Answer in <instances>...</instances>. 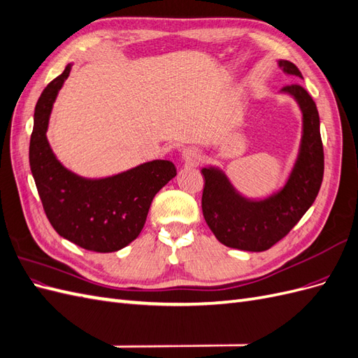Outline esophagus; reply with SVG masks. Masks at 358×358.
<instances>
[{
  "instance_id": "34e87169",
  "label": "esophagus",
  "mask_w": 358,
  "mask_h": 358,
  "mask_svg": "<svg viewBox=\"0 0 358 358\" xmlns=\"http://www.w3.org/2000/svg\"><path fill=\"white\" fill-rule=\"evenodd\" d=\"M203 155H201V150L194 148V146H188L182 150V159L187 162L189 166H197L200 164Z\"/></svg>"
}]
</instances>
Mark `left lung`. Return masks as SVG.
I'll return each instance as SVG.
<instances>
[{
    "instance_id": "left-lung-1",
    "label": "left lung",
    "mask_w": 358,
    "mask_h": 358,
    "mask_svg": "<svg viewBox=\"0 0 358 358\" xmlns=\"http://www.w3.org/2000/svg\"><path fill=\"white\" fill-rule=\"evenodd\" d=\"M284 73L303 79L300 70L280 59ZM282 92L294 96L303 115L301 142L296 164L284 188L263 200L241 196L225 173L204 167L201 209L206 222L222 245L242 251L262 252L285 237L315 201L324 175V150L317 104L299 83L287 85Z\"/></svg>"
}]
</instances>
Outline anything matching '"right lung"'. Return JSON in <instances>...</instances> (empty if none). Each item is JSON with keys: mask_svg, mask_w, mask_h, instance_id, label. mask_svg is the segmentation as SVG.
I'll list each match as a JSON object with an SVG mask.
<instances>
[{"mask_svg": "<svg viewBox=\"0 0 358 358\" xmlns=\"http://www.w3.org/2000/svg\"><path fill=\"white\" fill-rule=\"evenodd\" d=\"M71 64L41 92L29 140V167L55 231L94 252H115L142 231L155 194L176 176L171 161L154 159L103 179H86L64 167L48 142L49 117Z\"/></svg>", "mask_w": 358, "mask_h": 358, "instance_id": "obj_1", "label": "right lung"}]
</instances>
